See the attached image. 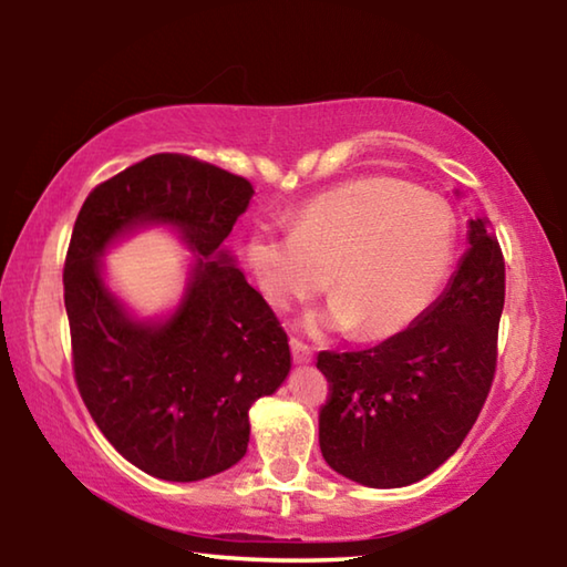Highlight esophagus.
<instances>
[{
    "label": "esophagus",
    "instance_id": "esophagus-1",
    "mask_svg": "<svg viewBox=\"0 0 567 567\" xmlns=\"http://www.w3.org/2000/svg\"><path fill=\"white\" fill-rule=\"evenodd\" d=\"M290 348H292V358H295V362L305 364V362H310V360H312V350L307 348V344H305L302 340L290 338Z\"/></svg>",
    "mask_w": 567,
    "mask_h": 567
}]
</instances>
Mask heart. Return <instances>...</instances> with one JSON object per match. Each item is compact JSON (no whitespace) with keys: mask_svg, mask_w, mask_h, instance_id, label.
Wrapping results in <instances>:
<instances>
[{"mask_svg":"<svg viewBox=\"0 0 567 567\" xmlns=\"http://www.w3.org/2000/svg\"><path fill=\"white\" fill-rule=\"evenodd\" d=\"M455 245L457 219L443 197L398 177L364 175L307 199L292 233L257 227L245 252L277 310L312 300L330 275L334 302L324 322L378 342L433 305Z\"/></svg>","mask_w":567,"mask_h":567,"instance_id":"obj_1","label":"heart"}]
</instances>
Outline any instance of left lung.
<instances>
[{"mask_svg": "<svg viewBox=\"0 0 567 567\" xmlns=\"http://www.w3.org/2000/svg\"><path fill=\"white\" fill-rule=\"evenodd\" d=\"M503 305V249L491 219L475 217L457 272L415 324L370 350H322L320 450L334 473L402 487L443 465L493 388Z\"/></svg>", "mask_w": 567, "mask_h": 567, "instance_id": "obj_1", "label": "left lung"}]
</instances>
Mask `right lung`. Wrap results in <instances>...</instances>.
Here are the masks:
<instances>
[{
  "mask_svg": "<svg viewBox=\"0 0 567 567\" xmlns=\"http://www.w3.org/2000/svg\"><path fill=\"white\" fill-rule=\"evenodd\" d=\"M252 192L223 167L159 152L100 182L76 215L64 260L76 390L114 450L159 480L192 483L239 463L249 408L290 372L280 320L223 249ZM147 221L175 224L200 255L162 326L130 321L96 262L114 236Z\"/></svg>",
  "mask_w": 567,
  "mask_h": 567,
  "instance_id": "obj_1",
  "label": "right lung"
}]
</instances>
